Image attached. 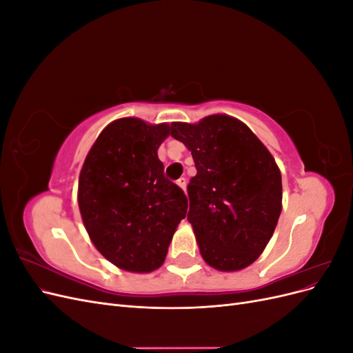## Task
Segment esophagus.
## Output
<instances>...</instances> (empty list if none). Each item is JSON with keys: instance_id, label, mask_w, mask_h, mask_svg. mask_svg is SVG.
<instances>
[{"instance_id": "obj_1", "label": "esophagus", "mask_w": 353, "mask_h": 353, "mask_svg": "<svg viewBox=\"0 0 353 353\" xmlns=\"http://www.w3.org/2000/svg\"><path fill=\"white\" fill-rule=\"evenodd\" d=\"M176 184H178V187H181L183 190H185V185H187V179L183 176V178H179L178 181H176Z\"/></svg>"}]
</instances>
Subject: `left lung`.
<instances>
[{
    "label": "left lung",
    "instance_id": "1",
    "mask_svg": "<svg viewBox=\"0 0 353 353\" xmlns=\"http://www.w3.org/2000/svg\"><path fill=\"white\" fill-rule=\"evenodd\" d=\"M170 135L191 152L188 222L201 258L218 271L248 268L270 243L283 208L281 172L250 128L228 114L172 122Z\"/></svg>",
    "mask_w": 353,
    "mask_h": 353
}]
</instances>
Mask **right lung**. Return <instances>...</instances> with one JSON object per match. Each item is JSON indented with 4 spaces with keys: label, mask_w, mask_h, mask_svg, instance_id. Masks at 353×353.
<instances>
[{
    "label": "right lung",
    "mask_w": 353,
    "mask_h": 353,
    "mask_svg": "<svg viewBox=\"0 0 353 353\" xmlns=\"http://www.w3.org/2000/svg\"><path fill=\"white\" fill-rule=\"evenodd\" d=\"M169 125L122 117L104 128L82 165L78 205L92 244L117 268L152 272L187 213V197L163 175L157 150Z\"/></svg>",
    "instance_id": "add662e5"
}]
</instances>
